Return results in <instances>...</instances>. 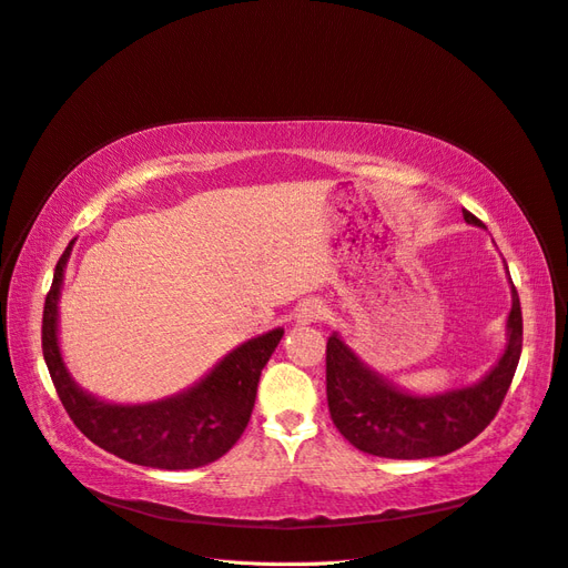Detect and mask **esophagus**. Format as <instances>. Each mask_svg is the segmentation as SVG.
<instances>
[{"mask_svg": "<svg viewBox=\"0 0 568 568\" xmlns=\"http://www.w3.org/2000/svg\"><path fill=\"white\" fill-rule=\"evenodd\" d=\"M324 315H326L324 305L317 298H307V301L298 303L294 320H296V324H313V322L324 320Z\"/></svg>", "mask_w": 568, "mask_h": 568, "instance_id": "esophagus-1", "label": "esophagus"}]
</instances>
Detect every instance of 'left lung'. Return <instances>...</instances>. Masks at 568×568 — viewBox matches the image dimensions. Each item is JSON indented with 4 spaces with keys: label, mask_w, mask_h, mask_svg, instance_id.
I'll return each instance as SVG.
<instances>
[{
    "label": "left lung",
    "mask_w": 568,
    "mask_h": 568,
    "mask_svg": "<svg viewBox=\"0 0 568 568\" xmlns=\"http://www.w3.org/2000/svg\"><path fill=\"white\" fill-rule=\"evenodd\" d=\"M462 213L480 227L476 215ZM507 334L503 357L484 379L428 398L393 388L332 334L326 341V403L334 426L357 450L376 457L422 459L459 450L495 419L519 365L524 320L514 284Z\"/></svg>",
    "instance_id": "1"
}]
</instances>
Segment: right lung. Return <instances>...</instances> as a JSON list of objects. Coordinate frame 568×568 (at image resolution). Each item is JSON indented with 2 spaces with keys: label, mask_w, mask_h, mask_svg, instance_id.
Masks as SVG:
<instances>
[{
  "label": "right lung",
  "mask_w": 568,
  "mask_h": 568,
  "mask_svg": "<svg viewBox=\"0 0 568 568\" xmlns=\"http://www.w3.org/2000/svg\"><path fill=\"white\" fill-rule=\"evenodd\" d=\"M59 257L42 315V353L51 382L80 432L106 453L153 469H196L225 455L248 426L257 382L284 329L234 348L215 369L173 398L149 405H111L84 393L68 374L57 336L63 267Z\"/></svg>",
  "instance_id": "1"
}]
</instances>
